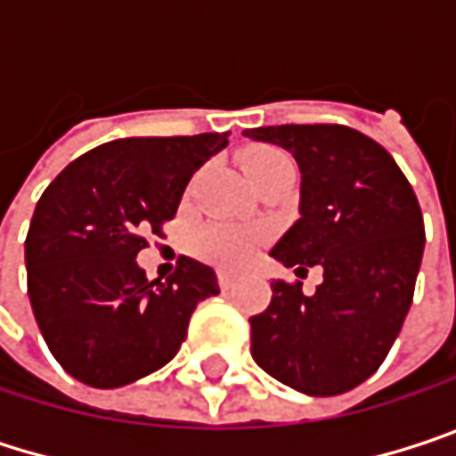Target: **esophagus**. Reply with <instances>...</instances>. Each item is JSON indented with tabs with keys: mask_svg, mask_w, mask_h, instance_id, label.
Here are the masks:
<instances>
[{
	"mask_svg": "<svg viewBox=\"0 0 456 456\" xmlns=\"http://www.w3.org/2000/svg\"><path fill=\"white\" fill-rule=\"evenodd\" d=\"M232 285H234V277H232L229 272H219V288H222V290H229Z\"/></svg>",
	"mask_w": 456,
	"mask_h": 456,
	"instance_id": "obj_1",
	"label": "esophagus"
}]
</instances>
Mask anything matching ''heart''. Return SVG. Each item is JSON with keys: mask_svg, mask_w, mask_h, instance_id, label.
Listing matches in <instances>:
<instances>
[{"mask_svg": "<svg viewBox=\"0 0 456 456\" xmlns=\"http://www.w3.org/2000/svg\"><path fill=\"white\" fill-rule=\"evenodd\" d=\"M242 163V171L245 176L253 182L258 179L261 174L272 171L274 166H282V163H290V158L277 150V147H269V144H261V147H250L242 152L240 158ZM264 240V232L253 227H242V224H211V227L200 229L198 237H195V253L219 266V269H227L234 272L240 266H245L250 261V256L256 253V248L261 245Z\"/></svg>", "mask_w": 456, "mask_h": 456, "instance_id": "b5f03b06", "label": "heart"}]
</instances>
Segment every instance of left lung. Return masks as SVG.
I'll list each match as a JSON object with an SVG mask.
<instances>
[{"label":"left lung","instance_id":"obj_1","mask_svg":"<svg viewBox=\"0 0 456 456\" xmlns=\"http://www.w3.org/2000/svg\"><path fill=\"white\" fill-rule=\"evenodd\" d=\"M293 152L301 219L272 248L285 266L322 269L314 296L272 282V304L250 317V354L280 383L338 396L388 356L414 296L425 227L414 190L383 144L340 124L245 129Z\"/></svg>","mask_w":456,"mask_h":456}]
</instances>
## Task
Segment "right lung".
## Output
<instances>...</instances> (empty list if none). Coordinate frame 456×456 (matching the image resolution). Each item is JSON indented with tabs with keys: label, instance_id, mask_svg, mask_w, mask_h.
Wrapping results in <instances>:
<instances>
[{
	"label": "right lung",
	"instance_id": "add662e5",
	"mask_svg": "<svg viewBox=\"0 0 456 456\" xmlns=\"http://www.w3.org/2000/svg\"><path fill=\"white\" fill-rule=\"evenodd\" d=\"M227 134L132 137L65 166L26 237L28 298L52 356L92 388H118L168 364L195 306L219 293L211 266L184 258L163 282L137 253L163 234L192 174Z\"/></svg>",
	"mask_w": 456,
	"mask_h": 456
}]
</instances>
